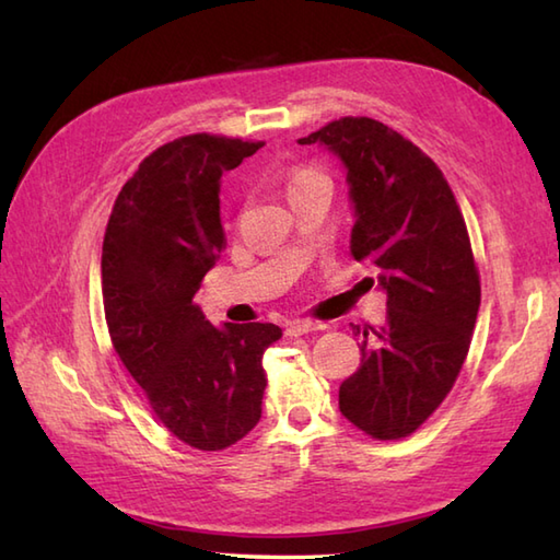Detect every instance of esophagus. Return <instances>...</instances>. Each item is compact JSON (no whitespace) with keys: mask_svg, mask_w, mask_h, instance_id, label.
Listing matches in <instances>:
<instances>
[{"mask_svg":"<svg viewBox=\"0 0 560 560\" xmlns=\"http://www.w3.org/2000/svg\"><path fill=\"white\" fill-rule=\"evenodd\" d=\"M323 323H313V319H293L287 327V335L289 337H301V335H311V331L323 329Z\"/></svg>","mask_w":560,"mask_h":560,"instance_id":"obj_1","label":"esophagus"}]
</instances>
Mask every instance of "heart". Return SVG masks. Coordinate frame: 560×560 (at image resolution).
I'll return each mask as SVG.
<instances>
[{
	"instance_id": "b5f03b06",
	"label": "heart",
	"mask_w": 560,
	"mask_h": 560,
	"mask_svg": "<svg viewBox=\"0 0 560 560\" xmlns=\"http://www.w3.org/2000/svg\"><path fill=\"white\" fill-rule=\"evenodd\" d=\"M319 177H325V175H319L317 171H299L295 173L293 177H291V185H289V192L293 187H299V185H305V183H311V180H319Z\"/></svg>"
}]
</instances>
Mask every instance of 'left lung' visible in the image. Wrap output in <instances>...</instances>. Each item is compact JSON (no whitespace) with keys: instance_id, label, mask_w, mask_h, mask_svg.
<instances>
[{"instance_id":"obj_1","label":"left lung","mask_w":560,"mask_h":560,"mask_svg":"<svg viewBox=\"0 0 560 560\" xmlns=\"http://www.w3.org/2000/svg\"><path fill=\"white\" fill-rule=\"evenodd\" d=\"M299 144H319L347 171L351 255L380 267L387 323L361 335V365L339 411L377 440L413 433L455 385L481 305L467 225L438 165L387 125L341 117Z\"/></svg>"}]
</instances>
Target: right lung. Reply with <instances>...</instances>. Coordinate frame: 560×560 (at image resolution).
Returning a JSON list of instances; mask_svg holds the SVG:
<instances>
[{
	"label": "right lung",
	"instance_id": "add662e5",
	"mask_svg": "<svg viewBox=\"0 0 560 560\" xmlns=\"http://www.w3.org/2000/svg\"><path fill=\"white\" fill-rule=\"evenodd\" d=\"M261 141L189 135L139 163L117 195L103 241V307L113 347L156 419L197 450H223L261 416V355L271 323L213 327L192 301L217 265L221 175Z\"/></svg>",
	"mask_w": 560,
	"mask_h": 560
}]
</instances>
